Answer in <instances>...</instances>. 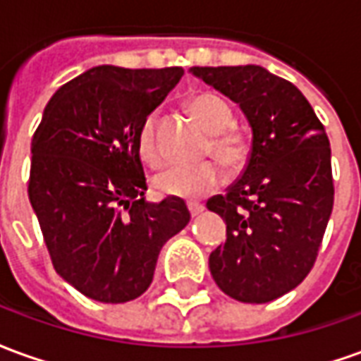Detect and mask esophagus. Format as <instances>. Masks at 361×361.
<instances>
[{"label":"esophagus","instance_id":"1","mask_svg":"<svg viewBox=\"0 0 361 361\" xmlns=\"http://www.w3.org/2000/svg\"><path fill=\"white\" fill-rule=\"evenodd\" d=\"M188 207H189V212H191V216H199V214L204 211L203 204H199V203H189Z\"/></svg>","mask_w":361,"mask_h":361}]
</instances>
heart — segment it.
I'll return each mask as SVG.
<instances>
[{"label":"heart","mask_w":361,"mask_h":361,"mask_svg":"<svg viewBox=\"0 0 361 361\" xmlns=\"http://www.w3.org/2000/svg\"><path fill=\"white\" fill-rule=\"evenodd\" d=\"M189 108L199 123L212 133L207 152L214 154L220 164L228 170L242 168L250 158V139L235 129L234 111L222 96L214 92H199L189 100ZM137 149L145 164L158 168L164 162V152L158 142V114L150 111L142 119L137 135ZM224 183V172L216 162H201L193 166H170L154 178V185L160 193L176 199L195 201L216 191Z\"/></svg>","instance_id":"obj_1"}]
</instances>
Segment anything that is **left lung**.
<instances>
[{"label": "left lung", "instance_id": "obj_1", "mask_svg": "<svg viewBox=\"0 0 361 361\" xmlns=\"http://www.w3.org/2000/svg\"><path fill=\"white\" fill-rule=\"evenodd\" d=\"M250 121L245 170L207 209L226 222V242L209 257L219 288L243 303L294 290L317 259L334 201L331 145L307 98L261 66L191 67Z\"/></svg>", "mask_w": 361, "mask_h": 361}]
</instances>
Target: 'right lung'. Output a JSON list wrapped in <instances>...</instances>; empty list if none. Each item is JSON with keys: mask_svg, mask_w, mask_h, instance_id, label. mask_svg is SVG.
<instances>
[{"mask_svg": "<svg viewBox=\"0 0 361 361\" xmlns=\"http://www.w3.org/2000/svg\"><path fill=\"white\" fill-rule=\"evenodd\" d=\"M183 69L98 66L46 104L30 145L28 199L54 269L90 300L126 303L152 282L158 253L188 226L183 199H145L142 119Z\"/></svg>", "mask_w": 361, "mask_h": 361, "instance_id": "1", "label": "right lung"}]
</instances>
